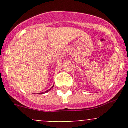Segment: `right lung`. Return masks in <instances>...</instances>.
Returning <instances> with one entry per match:
<instances>
[{
	"label": "right lung",
	"mask_w": 128,
	"mask_h": 128,
	"mask_svg": "<svg viewBox=\"0 0 128 128\" xmlns=\"http://www.w3.org/2000/svg\"><path fill=\"white\" fill-rule=\"evenodd\" d=\"M54 86H52V88H52L53 87H54ZM51 88L50 89H49V90H47V91H46L45 92H40V93H39V94H44V93H46V92H49V91H50L51 90Z\"/></svg>",
	"instance_id": "1"
}]
</instances>
